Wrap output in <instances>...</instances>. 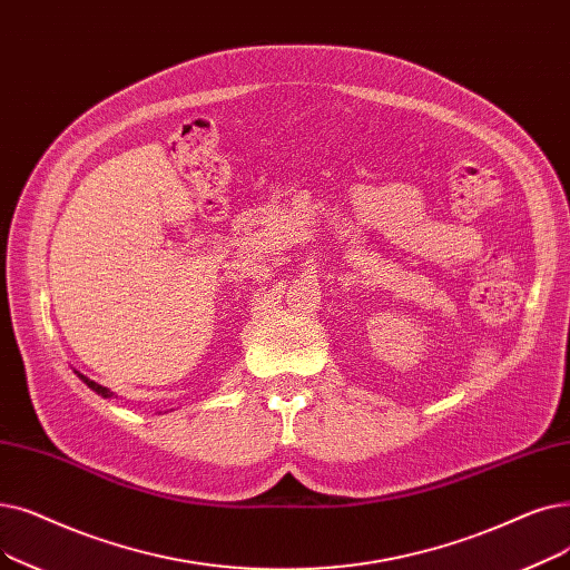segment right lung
I'll return each instance as SVG.
<instances>
[{
	"mask_svg": "<svg viewBox=\"0 0 570 570\" xmlns=\"http://www.w3.org/2000/svg\"><path fill=\"white\" fill-rule=\"evenodd\" d=\"M79 377H81V380H83V382H86V384H88V386H90V389H92L95 393H100V395H105V399H111V395H114V393H111V391H109L107 386H102V384H97V382L88 380L86 375H81V373H79Z\"/></svg>",
	"mask_w": 570,
	"mask_h": 570,
	"instance_id": "add662e5",
	"label": "right lung"
}]
</instances>
